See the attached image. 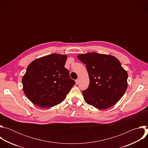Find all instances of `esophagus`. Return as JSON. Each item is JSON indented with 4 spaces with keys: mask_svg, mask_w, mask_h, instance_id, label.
I'll return each mask as SVG.
<instances>
[{
    "mask_svg": "<svg viewBox=\"0 0 148 148\" xmlns=\"http://www.w3.org/2000/svg\"><path fill=\"white\" fill-rule=\"evenodd\" d=\"M79 78H77V79L75 80V83H76V84H79Z\"/></svg>",
    "mask_w": 148,
    "mask_h": 148,
    "instance_id": "1",
    "label": "esophagus"
}]
</instances>
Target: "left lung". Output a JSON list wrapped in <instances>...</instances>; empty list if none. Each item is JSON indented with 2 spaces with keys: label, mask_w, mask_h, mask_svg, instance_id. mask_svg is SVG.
Returning <instances> with one entry per match:
<instances>
[{
  "label": "left lung",
  "mask_w": 148,
  "mask_h": 148,
  "mask_svg": "<svg viewBox=\"0 0 148 148\" xmlns=\"http://www.w3.org/2000/svg\"><path fill=\"white\" fill-rule=\"evenodd\" d=\"M90 78L88 88L82 91L85 101L99 109L111 107L123 96L128 87V73L115 57L97 53L79 54Z\"/></svg>",
  "instance_id": "1"
}]
</instances>
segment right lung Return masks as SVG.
I'll return each instance as SVG.
<instances>
[{
    "label": "right lung",
    "instance_id": "1",
    "mask_svg": "<svg viewBox=\"0 0 148 148\" xmlns=\"http://www.w3.org/2000/svg\"><path fill=\"white\" fill-rule=\"evenodd\" d=\"M66 55L51 54L36 59L22 78L26 96L42 108L54 107L64 100L75 84L64 67Z\"/></svg>",
    "mask_w": 148,
    "mask_h": 148
}]
</instances>
